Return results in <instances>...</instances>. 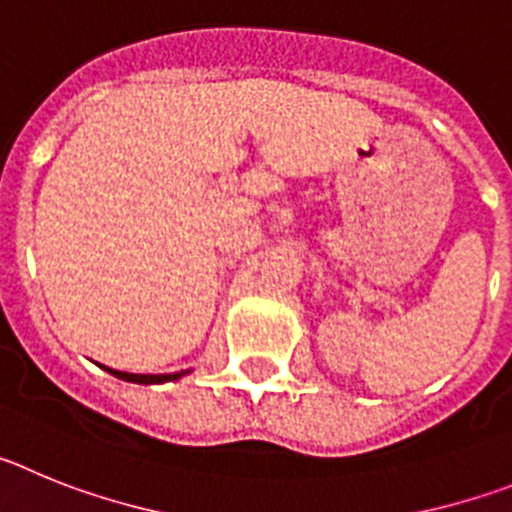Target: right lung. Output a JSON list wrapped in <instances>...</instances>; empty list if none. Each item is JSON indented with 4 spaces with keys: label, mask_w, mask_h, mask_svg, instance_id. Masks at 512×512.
<instances>
[{
    "label": "right lung",
    "mask_w": 512,
    "mask_h": 512,
    "mask_svg": "<svg viewBox=\"0 0 512 512\" xmlns=\"http://www.w3.org/2000/svg\"><path fill=\"white\" fill-rule=\"evenodd\" d=\"M102 366V364H99ZM104 372L112 374V377L122 379V382H133V384H164V382H176V379H182L187 372H174V374H130V372H117V369H110V366H102Z\"/></svg>",
    "instance_id": "obj_1"
}]
</instances>
